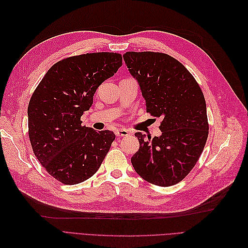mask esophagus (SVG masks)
<instances>
[{"label":"esophagus","instance_id":"1","mask_svg":"<svg viewBox=\"0 0 248 248\" xmlns=\"http://www.w3.org/2000/svg\"><path fill=\"white\" fill-rule=\"evenodd\" d=\"M115 133L117 137H127L129 134V131L125 128H120V129H117Z\"/></svg>","mask_w":248,"mask_h":248}]
</instances>
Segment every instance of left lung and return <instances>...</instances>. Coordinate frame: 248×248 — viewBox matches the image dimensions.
<instances>
[{
  "mask_svg": "<svg viewBox=\"0 0 248 248\" xmlns=\"http://www.w3.org/2000/svg\"><path fill=\"white\" fill-rule=\"evenodd\" d=\"M124 61L138 79L147 112L161 118L160 137L137 132L139 151L131 157L147 182L168 187L179 183L196 166L204 150L209 124L204 94L178 60L163 52L127 51Z\"/></svg>",
  "mask_w": 248,
  "mask_h": 248,
  "instance_id": "8db88e82",
  "label": "left lung"
}]
</instances>
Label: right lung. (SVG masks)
I'll list each match as a JSON object with an SVG mask.
<instances>
[{
  "label": "right lung",
  "instance_id": "add662e5",
  "mask_svg": "<svg viewBox=\"0 0 248 248\" xmlns=\"http://www.w3.org/2000/svg\"><path fill=\"white\" fill-rule=\"evenodd\" d=\"M122 65L117 52H92L52 65L30 99L29 139L41 166L58 181L74 185L98 170L115 133L81 125L96 90Z\"/></svg>",
  "mask_w": 248,
  "mask_h": 248
}]
</instances>
